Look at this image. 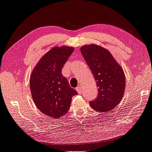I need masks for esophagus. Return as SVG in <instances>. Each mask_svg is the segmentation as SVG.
<instances>
[{"label":"esophagus","instance_id":"1","mask_svg":"<svg viewBox=\"0 0 152 152\" xmlns=\"http://www.w3.org/2000/svg\"><path fill=\"white\" fill-rule=\"evenodd\" d=\"M76 91L78 92L79 94H80V92H81V88H80V87L79 86H77V87L76 88Z\"/></svg>","mask_w":152,"mask_h":152}]
</instances>
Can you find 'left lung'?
<instances>
[{"mask_svg": "<svg viewBox=\"0 0 152 152\" xmlns=\"http://www.w3.org/2000/svg\"><path fill=\"white\" fill-rule=\"evenodd\" d=\"M80 52L91 70L98 87L92 109L102 112L113 110L121 101L125 90V75L123 68L107 49L91 44L80 47Z\"/></svg>", "mask_w": 152, "mask_h": 152, "instance_id": "left-lung-1", "label": "left lung"}]
</instances>
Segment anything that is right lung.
Masks as SVG:
<instances>
[{
  "label": "right lung",
  "instance_id": "add662e5",
  "mask_svg": "<svg viewBox=\"0 0 152 152\" xmlns=\"http://www.w3.org/2000/svg\"><path fill=\"white\" fill-rule=\"evenodd\" d=\"M73 50L71 46H54L40 59L30 77L34 103L44 115L52 118L58 119L67 113L72 97L77 94L61 74Z\"/></svg>",
  "mask_w": 152,
  "mask_h": 152
}]
</instances>
